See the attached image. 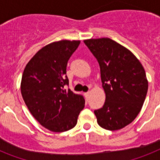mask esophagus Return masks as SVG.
I'll list each match as a JSON object with an SVG mask.
<instances>
[{
	"instance_id": "34e87169",
	"label": "esophagus",
	"mask_w": 160,
	"mask_h": 160,
	"mask_svg": "<svg viewBox=\"0 0 160 160\" xmlns=\"http://www.w3.org/2000/svg\"><path fill=\"white\" fill-rule=\"evenodd\" d=\"M89 92H86V93H84V95H85V97H87V96L89 95Z\"/></svg>"
}]
</instances>
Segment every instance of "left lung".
<instances>
[{
  "label": "left lung",
  "instance_id": "left-lung-1",
  "mask_svg": "<svg viewBox=\"0 0 160 160\" xmlns=\"http://www.w3.org/2000/svg\"><path fill=\"white\" fill-rule=\"evenodd\" d=\"M98 61L105 102L94 114L109 131L129 125L141 112L148 90L145 69L130 50L108 38L84 40Z\"/></svg>",
  "mask_w": 160,
  "mask_h": 160
}]
</instances>
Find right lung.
<instances>
[{"mask_svg": "<svg viewBox=\"0 0 160 160\" xmlns=\"http://www.w3.org/2000/svg\"><path fill=\"white\" fill-rule=\"evenodd\" d=\"M80 40H60L40 49L26 65L20 89L30 113L53 132L73 128L84 107L83 96L66 89L67 66Z\"/></svg>", "mask_w": 160, "mask_h": 160, "instance_id": "add662e5", "label": "right lung"}]
</instances>
